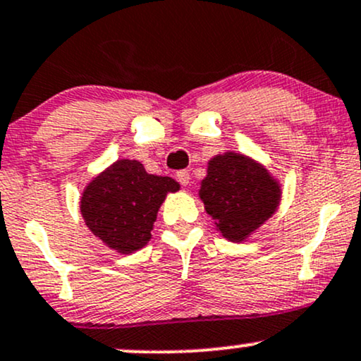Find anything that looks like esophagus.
<instances>
[{
    "label": "esophagus",
    "instance_id": "34e87169",
    "mask_svg": "<svg viewBox=\"0 0 361 361\" xmlns=\"http://www.w3.org/2000/svg\"><path fill=\"white\" fill-rule=\"evenodd\" d=\"M176 180L183 186H186L190 183V180H192V176H190V173L186 171V169H181V171L176 173Z\"/></svg>",
    "mask_w": 361,
    "mask_h": 361
}]
</instances>
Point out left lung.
I'll return each mask as SVG.
<instances>
[{
    "instance_id": "8db88e82",
    "label": "left lung",
    "mask_w": 361,
    "mask_h": 361,
    "mask_svg": "<svg viewBox=\"0 0 361 361\" xmlns=\"http://www.w3.org/2000/svg\"><path fill=\"white\" fill-rule=\"evenodd\" d=\"M200 200L228 242H244L276 214L281 183L250 156L227 151L208 161Z\"/></svg>"
}]
</instances>
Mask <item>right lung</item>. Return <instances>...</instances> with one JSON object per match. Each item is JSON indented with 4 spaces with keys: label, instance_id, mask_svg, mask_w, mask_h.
<instances>
[{
    "label": "right lung",
    "instance_id": "obj_1",
    "mask_svg": "<svg viewBox=\"0 0 361 361\" xmlns=\"http://www.w3.org/2000/svg\"><path fill=\"white\" fill-rule=\"evenodd\" d=\"M178 190L173 178L149 175L136 159H117L87 183L80 214L95 237L128 255L151 240L159 207Z\"/></svg>",
    "mask_w": 361,
    "mask_h": 361
}]
</instances>
